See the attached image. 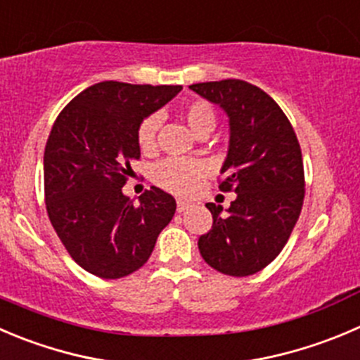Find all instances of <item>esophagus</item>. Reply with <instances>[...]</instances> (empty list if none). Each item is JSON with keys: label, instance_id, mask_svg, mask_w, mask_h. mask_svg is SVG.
Wrapping results in <instances>:
<instances>
[{"label": "esophagus", "instance_id": "34e87169", "mask_svg": "<svg viewBox=\"0 0 360 360\" xmlns=\"http://www.w3.org/2000/svg\"><path fill=\"white\" fill-rule=\"evenodd\" d=\"M191 207L190 202H184V200H177V212H184Z\"/></svg>", "mask_w": 360, "mask_h": 360}]
</instances>
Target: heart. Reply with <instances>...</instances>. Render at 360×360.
<instances>
[{
	"instance_id": "1",
	"label": "heart",
	"mask_w": 360,
	"mask_h": 360,
	"mask_svg": "<svg viewBox=\"0 0 360 360\" xmlns=\"http://www.w3.org/2000/svg\"><path fill=\"white\" fill-rule=\"evenodd\" d=\"M183 116L188 127L200 134L204 130H212L216 124L214 109L207 102H191L184 107ZM158 116H148L137 128V144L142 153H151L156 148V131H158ZM207 163L202 160L188 158H167L156 163L153 169V181L156 186L170 191L174 195H191L198 190L202 179L207 174Z\"/></svg>"
}]
</instances>
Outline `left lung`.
I'll list each match as a JSON object with an SVG mask.
<instances>
[{
  "mask_svg": "<svg viewBox=\"0 0 360 360\" xmlns=\"http://www.w3.org/2000/svg\"><path fill=\"white\" fill-rule=\"evenodd\" d=\"M229 116V155L219 190L237 193L226 214L212 202V229L198 239L202 258L229 276L267 267L287 244L304 202L301 146L290 121L260 87L239 79L191 84Z\"/></svg>",
  "mask_w": 360,
  "mask_h": 360,
  "instance_id": "obj_1",
  "label": "left lung"
}]
</instances>
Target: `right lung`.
I'll return each mask as SVG.
<instances>
[{
	"instance_id": "1",
	"label": "right lung",
	"mask_w": 360,
	"mask_h": 360,
	"mask_svg": "<svg viewBox=\"0 0 360 360\" xmlns=\"http://www.w3.org/2000/svg\"><path fill=\"white\" fill-rule=\"evenodd\" d=\"M181 89L105 80L79 93L52 124L44 155L47 214L87 273L103 280L135 273L172 219V195L151 186L135 205L123 186L141 158L139 124Z\"/></svg>"
}]
</instances>
